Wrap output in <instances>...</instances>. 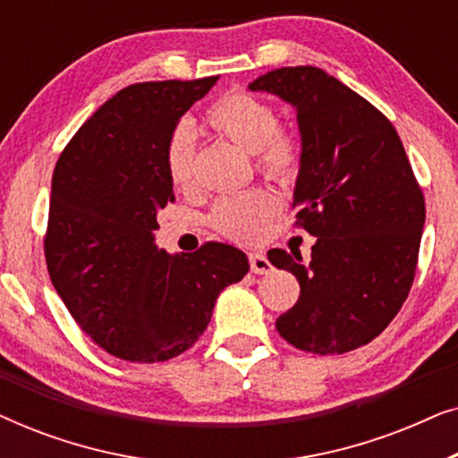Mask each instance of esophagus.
Instances as JSON below:
<instances>
[{
  "mask_svg": "<svg viewBox=\"0 0 458 458\" xmlns=\"http://www.w3.org/2000/svg\"><path fill=\"white\" fill-rule=\"evenodd\" d=\"M250 259V268H252V273L256 275H267L271 273V262H268V259L262 252H250L248 254Z\"/></svg>",
  "mask_w": 458,
  "mask_h": 458,
  "instance_id": "1",
  "label": "esophagus"
}]
</instances>
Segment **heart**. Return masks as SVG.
<instances>
[{
  "label": "heart",
  "instance_id": "obj_1",
  "mask_svg": "<svg viewBox=\"0 0 458 458\" xmlns=\"http://www.w3.org/2000/svg\"><path fill=\"white\" fill-rule=\"evenodd\" d=\"M204 127L243 152L252 154L256 173L290 183L302 166V141L296 131L277 121V110L254 93L235 89L212 102L204 112ZM166 174L177 190H190L196 181V140L187 124L173 129L165 152ZM279 212L271 190L256 187L240 196L223 198L210 212V225L227 240L256 243L268 233Z\"/></svg>",
  "mask_w": 458,
  "mask_h": 458
}]
</instances>
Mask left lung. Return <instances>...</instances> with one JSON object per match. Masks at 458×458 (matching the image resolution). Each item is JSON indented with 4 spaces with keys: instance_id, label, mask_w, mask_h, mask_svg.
<instances>
[{
    "instance_id": "1",
    "label": "left lung",
    "mask_w": 458,
    "mask_h": 458,
    "mask_svg": "<svg viewBox=\"0 0 458 458\" xmlns=\"http://www.w3.org/2000/svg\"><path fill=\"white\" fill-rule=\"evenodd\" d=\"M250 89L298 112L302 166L292 208L296 227L317 237L309 265L300 252H268L300 284L275 327L312 354L365 346L403 309L417 271L425 198L403 141L384 112L321 68H277Z\"/></svg>"
}]
</instances>
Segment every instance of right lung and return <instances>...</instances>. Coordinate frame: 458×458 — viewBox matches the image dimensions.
Here are the masks:
<instances>
[{"mask_svg":"<svg viewBox=\"0 0 458 458\" xmlns=\"http://www.w3.org/2000/svg\"><path fill=\"white\" fill-rule=\"evenodd\" d=\"M216 81L124 87L55 162L43 235L49 279L79 327L123 360L160 362L191 348L218 293L250 268L221 242L177 256L154 246L156 215L174 202L166 141Z\"/></svg>","mask_w":458,"mask_h":458,"instance_id":"right-lung-1","label":"right lung"}]
</instances>
